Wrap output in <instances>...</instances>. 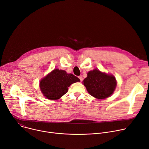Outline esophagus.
Wrapping results in <instances>:
<instances>
[{
	"mask_svg": "<svg viewBox=\"0 0 149 149\" xmlns=\"http://www.w3.org/2000/svg\"><path fill=\"white\" fill-rule=\"evenodd\" d=\"M79 79L81 80V81L82 82V80H83V77H82V76H79Z\"/></svg>",
	"mask_w": 149,
	"mask_h": 149,
	"instance_id": "1",
	"label": "esophagus"
}]
</instances>
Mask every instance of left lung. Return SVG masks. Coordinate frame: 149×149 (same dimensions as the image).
<instances>
[{
    "mask_svg": "<svg viewBox=\"0 0 149 149\" xmlns=\"http://www.w3.org/2000/svg\"><path fill=\"white\" fill-rule=\"evenodd\" d=\"M84 85L91 95L98 99H104L113 94L116 86V81L113 76L95 69L88 73Z\"/></svg>",
    "mask_w": 149,
    "mask_h": 149,
    "instance_id": "1",
    "label": "left lung"
}]
</instances>
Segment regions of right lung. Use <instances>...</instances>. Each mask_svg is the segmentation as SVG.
<instances>
[{
    "mask_svg": "<svg viewBox=\"0 0 149 149\" xmlns=\"http://www.w3.org/2000/svg\"><path fill=\"white\" fill-rule=\"evenodd\" d=\"M80 79L73 74L65 71L54 69L43 78L40 82V87L43 95L49 100L61 98L68 91V87L72 84L79 82Z\"/></svg>",
    "mask_w": 149,
    "mask_h": 149,
    "instance_id": "1",
    "label": "right lung"
}]
</instances>
